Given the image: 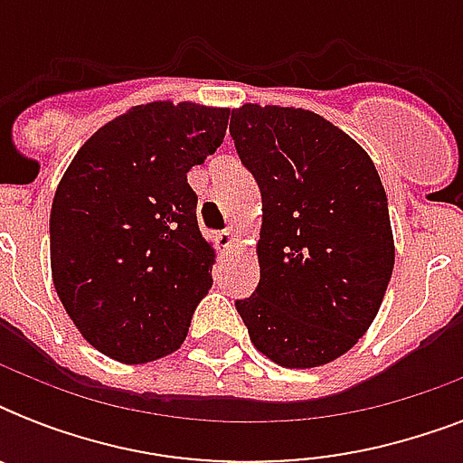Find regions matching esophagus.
Returning <instances> with one entry per match:
<instances>
[{
    "instance_id": "1",
    "label": "esophagus",
    "mask_w": 463,
    "mask_h": 463,
    "mask_svg": "<svg viewBox=\"0 0 463 463\" xmlns=\"http://www.w3.org/2000/svg\"><path fill=\"white\" fill-rule=\"evenodd\" d=\"M218 242H221V247H223V250H232V247H235V242H238V235H235V231H232V228H225V231L218 232Z\"/></svg>"
}]
</instances>
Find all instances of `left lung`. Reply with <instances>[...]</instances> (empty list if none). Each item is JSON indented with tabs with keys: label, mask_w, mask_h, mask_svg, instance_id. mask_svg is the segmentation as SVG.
Returning <instances> with one entry per match:
<instances>
[{
	"label": "left lung",
	"mask_w": 463,
	"mask_h": 463,
	"mask_svg": "<svg viewBox=\"0 0 463 463\" xmlns=\"http://www.w3.org/2000/svg\"><path fill=\"white\" fill-rule=\"evenodd\" d=\"M231 134L261 192L260 286L235 307L269 360L326 365L370 329L394 269L377 167L303 108L247 103L232 110Z\"/></svg>",
	"instance_id": "obj_1"
}]
</instances>
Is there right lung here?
Here are the masks:
<instances>
[{
	"mask_svg": "<svg viewBox=\"0 0 463 463\" xmlns=\"http://www.w3.org/2000/svg\"><path fill=\"white\" fill-rule=\"evenodd\" d=\"M228 108L137 105L90 137L54 192L50 264L69 319L127 365L170 355L209 293L216 252L187 173L223 144Z\"/></svg>",
	"mask_w": 463,
	"mask_h": 463,
	"instance_id": "add662e5",
	"label": "right lung"
}]
</instances>
